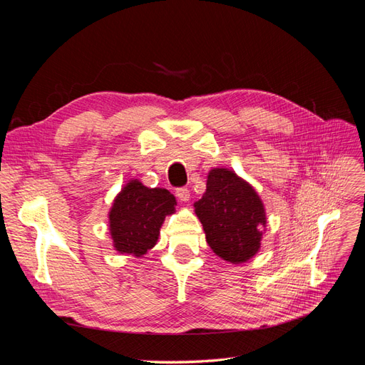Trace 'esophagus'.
Returning <instances> with one entry per match:
<instances>
[{
	"mask_svg": "<svg viewBox=\"0 0 365 365\" xmlns=\"http://www.w3.org/2000/svg\"><path fill=\"white\" fill-rule=\"evenodd\" d=\"M176 197H178L181 202H187L190 200V190L185 189V187H180V189H176Z\"/></svg>",
	"mask_w": 365,
	"mask_h": 365,
	"instance_id": "1",
	"label": "esophagus"
}]
</instances>
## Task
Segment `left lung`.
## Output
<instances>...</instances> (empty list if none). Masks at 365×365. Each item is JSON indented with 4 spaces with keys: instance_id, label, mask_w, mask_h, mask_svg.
Segmentation results:
<instances>
[{
    "instance_id": "obj_1",
    "label": "left lung",
    "mask_w": 365,
    "mask_h": 365,
    "mask_svg": "<svg viewBox=\"0 0 365 365\" xmlns=\"http://www.w3.org/2000/svg\"><path fill=\"white\" fill-rule=\"evenodd\" d=\"M207 244L231 263L250 260L260 248L267 215L256 190L228 169L208 173L207 190L195 202Z\"/></svg>"
}]
</instances>
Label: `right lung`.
Returning <instances> with one entry per match:
<instances>
[{
    "mask_svg": "<svg viewBox=\"0 0 365 365\" xmlns=\"http://www.w3.org/2000/svg\"><path fill=\"white\" fill-rule=\"evenodd\" d=\"M175 196L165 189H149L138 180L129 181L109 212L114 248L141 257L155 247L164 217L175 212Z\"/></svg>",
    "mask_w": 365,
    "mask_h": 365,
    "instance_id": "1",
    "label": "right lung"
}]
</instances>
